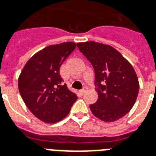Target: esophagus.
Masks as SVG:
<instances>
[{
  "label": "esophagus",
  "instance_id": "1",
  "mask_svg": "<svg viewBox=\"0 0 156 156\" xmlns=\"http://www.w3.org/2000/svg\"><path fill=\"white\" fill-rule=\"evenodd\" d=\"M87 90H88V87H83V88H82V90H81V93L84 94L85 92H87Z\"/></svg>",
  "mask_w": 156,
  "mask_h": 156
}]
</instances>
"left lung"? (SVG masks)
I'll use <instances>...</instances> for the list:
<instances>
[{"instance_id":"left-lung-1","label":"left lung","mask_w":156,"mask_h":156,"mask_svg":"<svg viewBox=\"0 0 156 156\" xmlns=\"http://www.w3.org/2000/svg\"><path fill=\"white\" fill-rule=\"evenodd\" d=\"M93 66L97 102L90 106L93 115L104 122H115L131 111L137 98L140 84L131 63L109 45L95 41L77 43Z\"/></svg>"}]
</instances>
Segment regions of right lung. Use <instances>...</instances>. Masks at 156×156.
Masks as SVG:
<instances>
[{
    "instance_id": "right-lung-1",
    "label": "right lung",
    "mask_w": 156,
    "mask_h": 156,
    "mask_svg": "<svg viewBox=\"0 0 156 156\" xmlns=\"http://www.w3.org/2000/svg\"><path fill=\"white\" fill-rule=\"evenodd\" d=\"M76 47L74 42L49 45L35 54L24 66L18 88L25 105L37 119L58 122L66 117L78 97L62 85L60 67Z\"/></svg>"
}]
</instances>
